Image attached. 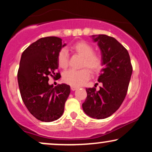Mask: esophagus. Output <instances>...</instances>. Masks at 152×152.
Here are the masks:
<instances>
[{
    "label": "esophagus",
    "mask_w": 152,
    "mask_h": 152,
    "mask_svg": "<svg viewBox=\"0 0 152 152\" xmlns=\"http://www.w3.org/2000/svg\"><path fill=\"white\" fill-rule=\"evenodd\" d=\"M78 88V87H76V86H71V89L72 90V91H75V90H76Z\"/></svg>",
    "instance_id": "34e87169"
}]
</instances>
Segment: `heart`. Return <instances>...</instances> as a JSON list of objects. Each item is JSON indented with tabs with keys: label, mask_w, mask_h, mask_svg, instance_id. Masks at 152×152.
Segmentation results:
<instances>
[{
	"label": "heart",
	"mask_w": 152,
	"mask_h": 152,
	"mask_svg": "<svg viewBox=\"0 0 152 152\" xmlns=\"http://www.w3.org/2000/svg\"><path fill=\"white\" fill-rule=\"evenodd\" d=\"M71 50L83 57L82 66L87 67L93 73H98L102 69L103 61L100 55L94 53V48L91 45L85 41H79L71 47ZM69 56L67 50L63 48L58 55V66L62 69H66L69 66ZM91 76L88 69L81 70L70 69L63 74V81L67 84L73 86H80L84 84Z\"/></svg>",
	"instance_id": "heart-1"
}]
</instances>
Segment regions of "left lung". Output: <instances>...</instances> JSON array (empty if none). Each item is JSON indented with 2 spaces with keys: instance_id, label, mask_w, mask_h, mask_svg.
Segmentation results:
<instances>
[{
  "instance_id": "8db88e82",
  "label": "left lung",
  "mask_w": 152,
  "mask_h": 152,
  "mask_svg": "<svg viewBox=\"0 0 152 152\" xmlns=\"http://www.w3.org/2000/svg\"><path fill=\"white\" fill-rule=\"evenodd\" d=\"M91 37L102 53L104 69L98 81L102 86L99 91L86 88L87 97L82 107L90 117L103 119L111 116L123 103L133 69L129 54L117 40L104 34Z\"/></svg>"
}]
</instances>
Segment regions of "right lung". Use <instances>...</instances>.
I'll list each match as a JSON object with an SVG mask.
<instances>
[{
	"mask_svg": "<svg viewBox=\"0 0 152 152\" xmlns=\"http://www.w3.org/2000/svg\"><path fill=\"white\" fill-rule=\"evenodd\" d=\"M65 46L60 38H41L21 55L18 71L20 96L29 112L41 121L50 122L60 118L71 92L70 86L65 83L55 87L48 83L50 76H60L56 73L58 55Z\"/></svg>",
	"mask_w": 152,
	"mask_h": 152,
	"instance_id": "add662e5",
	"label": "right lung"
}]
</instances>
